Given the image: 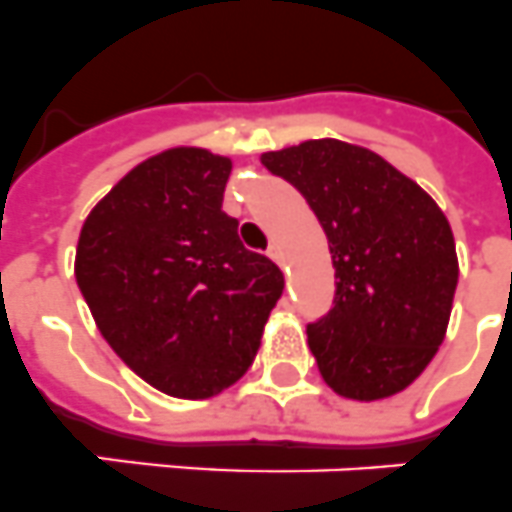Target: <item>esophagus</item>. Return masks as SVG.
I'll return each mask as SVG.
<instances>
[{"label":"esophagus","instance_id":"1","mask_svg":"<svg viewBox=\"0 0 512 512\" xmlns=\"http://www.w3.org/2000/svg\"><path fill=\"white\" fill-rule=\"evenodd\" d=\"M268 257H270V260H273V263L283 265V252H281V247H278V244H270Z\"/></svg>","mask_w":512,"mask_h":512}]
</instances>
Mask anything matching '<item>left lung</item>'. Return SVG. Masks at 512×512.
I'll return each mask as SVG.
<instances>
[{
	"label": "left lung",
	"instance_id": "left-lung-1",
	"mask_svg": "<svg viewBox=\"0 0 512 512\" xmlns=\"http://www.w3.org/2000/svg\"><path fill=\"white\" fill-rule=\"evenodd\" d=\"M302 192L328 236L333 309L307 325L322 380L382 401L422 375L445 341L458 255L440 205L369 148L322 137L260 156Z\"/></svg>",
	"mask_w": 512,
	"mask_h": 512
}]
</instances>
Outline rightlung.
<instances>
[{"label":"right lung","instance_id":"obj_1","mask_svg":"<svg viewBox=\"0 0 512 512\" xmlns=\"http://www.w3.org/2000/svg\"><path fill=\"white\" fill-rule=\"evenodd\" d=\"M231 158L179 145L145 158L85 218L75 278L101 336L148 385L213 398L255 362L283 273L221 210Z\"/></svg>","mask_w":512,"mask_h":512}]
</instances>
